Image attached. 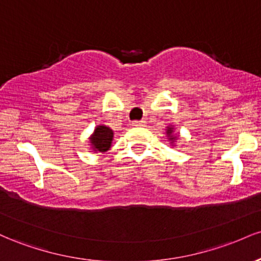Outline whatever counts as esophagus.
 Masks as SVG:
<instances>
[{
    "mask_svg": "<svg viewBox=\"0 0 261 261\" xmlns=\"http://www.w3.org/2000/svg\"><path fill=\"white\" fill-rule=\"evenodd\" d=\"M146 124H147V122H146L145 120H136L133 122L134 126H136V127H143V126H146Z\"/></svg>",
    "mask_w": 261,
    "mask_h": 261,
    "instance_id": "1",
    "label": "esophagus"
}]
</instances>
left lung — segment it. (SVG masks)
Returning <instances> with one entry per match:
<instances>
[{
  "label": "left lung",
  "mask_w": 261,
  "mask_h": 261,
  "mask_svg": "<svg viewBox=\"0 0 261 261\" xmlns=\"http://www.w3.org/2000/svg\"><path fill=\"white\" fill-rule=\"evenodd\" d=\"M166 134H167V137H168V140L170 141V145L175 146L174 143H175V141L178 140V136H176V135H174V127H173V126H167Z\"/></svg>",
  "instance_id": "8db88e82"
}]
</instances>
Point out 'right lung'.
<instances>
[{"instance_id": "obj_1", "label": "right lung", "mask_w": 261, "mask_h": 261, "mask_svg": "<svg viewBox=\"0 0 261 261\" xmlns=\"http://www.w3.org/2000/svg\"><path fill=\"white\" fill-rule=\"evenodd\" d=\"M114 139V131L106 125H98L94 128L93 134L89 137V143H91V148L94 152H104L109 151L112 147V141Z\"/></svg>"}]
</instances>
